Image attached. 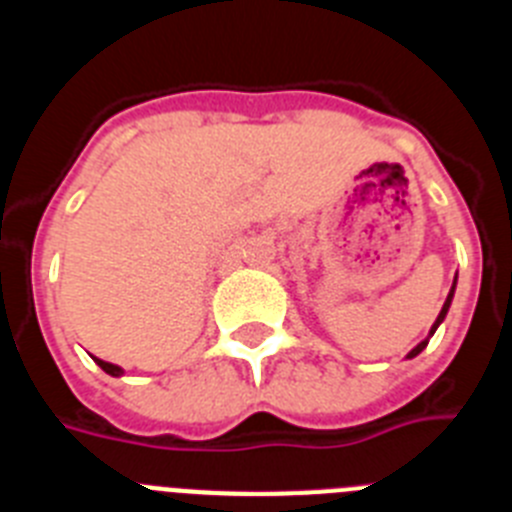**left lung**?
Segmentation results:
<instances>
[{
    "label": "left lung",
    "instance_id": "obj_1",
    "mask_svg": "<svg viewBox=\"0 0 512 512\" xmlns=\"http://www.w3.org/2000/svg\"><path fill=\"white\" fill-rule=\"evenodd\" d=\"M458 279V277H456ZM453 292H456V282H453V287H451V292H448V298H445V303H443V308H440V313H438V318H435V323H432L430 326V334L425 336V339H422V342L417 344V347L412 349V352H409V355H406V360H412V357H417L419 352H422V349L427 347V342H430V336L435 334V331H438V326L440 323L445 321V316H448V308H451V303H453Z\"/></svg>",
    "mask_w": 512,
    "mask_h": 512
}]
</instances>
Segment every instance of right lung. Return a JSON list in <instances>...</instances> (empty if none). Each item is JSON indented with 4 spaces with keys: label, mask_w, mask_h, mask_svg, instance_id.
<instances>
[{
    "label": "right lung",
    "mask_w": 512,
    "mask_h": 512,
    "mask_svg": "<svg viewBox=\"0 0 512 512\" xmlns=\"http://www.w3.org/2000/svg\"><path fill=\"white\" fill-rule=\"evenodd\" d=\"M93 360L98 362V368H103L108 375H113V378H121V375H124V368H119V365H113V362L100 360V357H93Z\"/></svg>",
    "instance_id": "right-lung-1"
}]
</instances>
